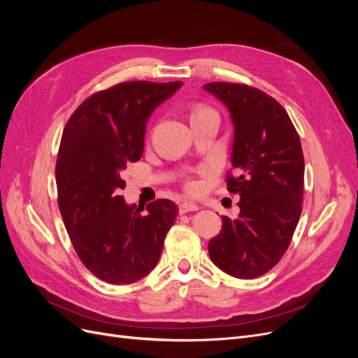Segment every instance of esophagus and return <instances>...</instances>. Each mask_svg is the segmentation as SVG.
Masks as SVG:
<instances>
[{"mask_svg":"<svg viewBox=\"0 0 358 358\" xmlns=\"http://www.w3.org/2000/svg\"><path fill=\"white\" fill-rule=\"evenodd\" d=\"M200 206L194 201H182L179 204V212L180 213H187V212H194V210H199Z\"/></svg>","mask_w":358,"mask_h":358,"instance_id":"esophagus-1","label":"esophagus"}]
</instances>
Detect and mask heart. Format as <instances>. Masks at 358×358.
<instances>
[{"mask_svg": "<svg viewBox=\"0 0 358 358\" xmlns=\"http://www.w3.org/2000/svg\"><path fill=\"white\" fill-rule=\"evenodd\" d=\"M200 109H203V107H199V109H196V110H194V112H197V110H200ZM189 188H192L191 183H189Z\"/></svg>", "mask_w": 358, "mask_h": 358, "instance_id": "obj_1", "label": "heart"}]
</instances>
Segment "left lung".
Wrapping results in <instances>:
<instances>
[{
    "instance_id": "1",
    "label": "left lung",
    "mask_w": 358,
    "mask_h": 358,
    "mask_svg": "<svg viewBox=\"0 0 358 358\" xmlns=\"http://www.w3.org/2000/svg\"><path fill=\"white\" fill-rule=\"evenodd\" d=\"M203 88L230 112L236 176L229 171L227 189L241 196L239 216H222L209 255L222 272L254 279L279 263L300 218L305 180L300 138L284 107L266 92L227 82Z\"/></svg>"
}]
</instances>
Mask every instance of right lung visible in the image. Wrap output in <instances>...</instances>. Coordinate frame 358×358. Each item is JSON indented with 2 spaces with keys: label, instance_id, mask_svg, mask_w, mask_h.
<instances>
[{
  "label": "right lung",
  "instance_id": "1",
  "mask_svg": "<svg viewBox=\"0 0 358 358\" xmlns=\"http://www.w3.org/2000/svg\"><path fill=\"white\" fill-rule=\"evenodd\" d=\"M182 82L117 83L88 96L64 128L55 167L58 206L76 254L99 279L133 284L152 270L178 206L127 204L121 171L143 154L146 122Z\"/></svg>",
  "mask_w": 358,
  "mask_h": 358
}]
</instances>
